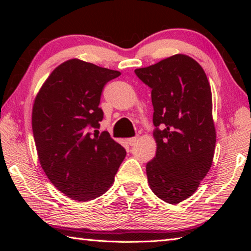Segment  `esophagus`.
<instances>
[{
    "mask_svg": "<svg viewBox=\"0 0 251 251\" xmlns=\"http://www.w3.org/2000/svg\"><path fill=\"white\" fill-rule=\"evenodd\" d=\"M138 141V137L136 136V137H130V138H127V143H128L129 146H133L135 145V143Z\"/></svg>",
    "mask_w": 251,
    "mask_h": 251,
    "instance_id": "34e87169",
    "label": "esophagus"
}]
</instances>
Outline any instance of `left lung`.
I'll return each mask as SVG.
<instances>
[{
	"label": "left lung",
	"instance_id": "left-lung-1",
	"mask_svg": "<svg viewBox=\"0 0 251 251\" xmlns=\"http://www.w3.org/2000/svg\"><path fill=\"white\" fill-rule=\"evenodd\" d=\"M151 88L156 156L146 165L157 197L179 203L196 192L211 167L216 146L210 85L194 58L176 54L135 70Z\"/></svg>",
	"mask_w": 251,
	"mask_h": 251
}]
</instances>
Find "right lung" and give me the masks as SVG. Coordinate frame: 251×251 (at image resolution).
<instances>
[{"label":"right lung","mask_w":251,"mask_h":251,"mask_svg":"<svg viewBox=\"0 0 251 251\" xmlns=\"http://www.w3.org/2000/svg\"><path fill=\"white\" fill-rule=\"evenodd\" d=\"M121 72L77 58L58 65L34 100L32 129L37 156L50 181L73 201H88L108 190L126 156L100 128L105 84Z\"/></svg>","instance_id":"add662e5"}]
</instances>
